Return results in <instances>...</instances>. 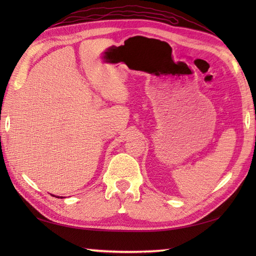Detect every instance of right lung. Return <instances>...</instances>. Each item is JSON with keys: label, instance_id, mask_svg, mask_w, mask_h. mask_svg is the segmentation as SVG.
<instances>
[{"label": "right lung", "instance_id": "obj_1", "mask_svg": "<svg viewBox=\"0 0 256 256\" xmlns=\"http://www.w3.org/2000/svg\"><path fill=\"white\" fill-rule=\"evenodd\" d=\"M57 198H59V197H57Z\"/></svg>", "mask_w": 256, "mask_h": 256}]
</instances>
